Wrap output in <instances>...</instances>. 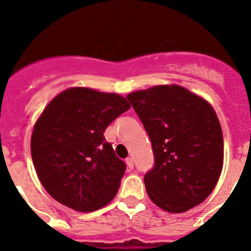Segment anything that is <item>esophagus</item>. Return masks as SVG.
<instances>
[{
  "label": "esophagus",
  "instance_id": "34e87169",
  "mask_svg": "<svg viewBox=\"0 0 251 251\" xmlns=\"http://www.w3.org/2000/svg\"><path fill=\"white\" fill-rule=\"evenodd\" d=\"M126 163H127V166L129 168H133V166H134V163H133V158H132V157H128V158L126 159Z\"/></svg>",
  "mask_w": 251,
  "mask_h": 251
}]
</instances>
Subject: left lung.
<instances>
[{
    "label": "left lung",
    "instance_id": "left-lung-1",
    "mask_svg": "<svg viewBox=\"0 0 251 251\" xmlns=\"http://www.w3.org/2000/svg\"><path fill=\"white\" fill-rule=\"evenodd\" d=\"M127 98L154 153V167L145 176L148 197L172 214L200 205L224 165L223 130L211 104L176 84L136 90Z\"/></svg>",
    "mask_w": 251,
    "mask_h": 251
}]
</instances>
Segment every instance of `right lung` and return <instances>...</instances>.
I'll return each instance as SVG.
<instances>
[{
  "label": "right lung",
  "instance_id": "add662e5",
  "mask_svg": "<svg viewBox=\"0 0 251 251\" xmlns=\"http://www.w3.org/2000/svg\"><path fill=\"white\" fill-rule=\"evenodd\" d=\"M130 104L115 93L73 86L40 114L31 134V157L52 199L79 212L95 211L114 199L126 172L104 130Z\"/></svg>",
  "mask_w": 251,
  "mask_h": 251
}]
</instances>
